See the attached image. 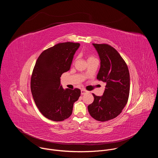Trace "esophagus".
Instances as JSON below:
<instances>
[{"label": "esophagus", "mask_w": 158, "mask_h": 158, "mask_svg": "<svg viewBox=\"0 0 158 158\" xmlns=\"http://www.w3.org/2000/svg\"><path fill=\"white\" fill-rule=\"evenodd\" d=\"M81 94H82V95L85 94V93H87V91H86V90H85V89H81Z\"/></svg>", "instance_id": "34e87169"}]
</instances>
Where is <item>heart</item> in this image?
Instances as JSON below:
<instances>
[{"label": "heart", "instance_id": "heart-1", "mask_svg": "<svg viewBox=\"0 0 158 158\" xmlns=\"http://www.w3.org/2000/svg\"><path fill=\"white\" fill-rule=\"evenodd\" d=\"M93 59H96V58L94 56H91V55L87 56V61L88 60H93Z\"/></svg>", "mask_w": 158, "mask_h": 158}]
</instances>
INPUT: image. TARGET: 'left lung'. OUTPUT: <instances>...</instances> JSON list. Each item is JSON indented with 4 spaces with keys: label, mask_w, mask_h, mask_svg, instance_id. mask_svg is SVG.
<instances>
[{
    "label": "left lung",
    "mask_w": 158,
    "mask_h": 158,
    "mask_svg": "<svg viewBox=\"0 0 158 158\" xmlns=\"http://www.w3.org/2000/svg\"><path fill=\"white\" fill-rule=\"evenodd\" d=\"M93 45L101 60L97 79L106 85L102 96L93 94L94 100L87 108L94 119L104 122L116 118L126 105L130 76L127 64L114 48L106 44Z\"/></svg>",
    "instance_id": "8db88e82"
}]
</instances>
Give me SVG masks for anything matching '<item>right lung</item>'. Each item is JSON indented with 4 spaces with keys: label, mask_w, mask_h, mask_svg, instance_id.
Listing matches in <instances>:
<instances>
[{
    "label": "right lung",
    "mask_w": 158,
    "mask_h": 158,
    "mask_svg": "<svg viewBox=\"0 0 158 158\" xmlns=\"http://www.w3.org/2000/svg\"><path fill=\"white\" fill-rule=\"evenodd\" d=\"M79 46V43H59L43 51L35 64L31 81L32 97L39 111L50 120L62 121L70 117L81 96L79 89H64L60 78L70 69Z\"/></svg>",
    "instance_id": "obj_1"
}]
</instances>
